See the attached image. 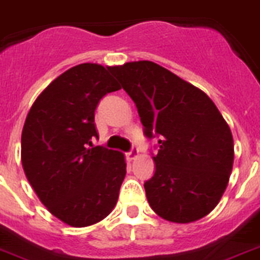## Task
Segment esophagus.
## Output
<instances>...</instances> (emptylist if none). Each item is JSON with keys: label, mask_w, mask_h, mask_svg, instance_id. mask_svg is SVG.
Wrapping results in <instances>:
<instances>
[{"label": "esophagus", "mask_w": 260, "mask_h": 260, "mask_svg": "<svg viewBox=\"0 0 260 260\" xmlns=\"http://www.w3.org/2000/svg\"><path fill=\"white\" fill-rule=\"evenodd\" d=\"M126 156H128V158H129V160H135V158L139 156V149H137L136 147H134L132 149L129 150V152H128V153H126Z\"/></svg>", "instance_id": "obj_1"}]
</instances>
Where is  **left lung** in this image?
Masks as SVG:
<instances>
[{
    "instance_id": "left-lung-1",
    "label": "left lung",
    "mask_w": 260,
    "mask_h": 260,
    "mask_svg": "<svg viewBox=\"0 0 260 260\" xmlns=\"http://www.w3.org/2000/svg\"><path fill=\"white\" fill-rule=\"evenodd\" d=\"M112 74L136 104L144 135L158 137L156 171L144 184L152 210L176 223L208 215L234 162L233 135L213 100L149 60L113 67Z\"/></svg>"
}]
</instances>
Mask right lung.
Segmentation results:
<instances>
[{"label": "right lung", "mask_w": 260, "mask_h": 260, "mask_svg": "<svg viewBox=\"0 0 260 260\" xmlns=\"http://www.w3.org/2000/svg\"><path fill=\"white\" fill-rule=\"evenodd\" d=\"M112 69L83 63L67 70L37 98L22 129L26 177L47 210L73 228L110 214L126 173L121 152L91 141L100 99L120 89Z\"/></svg>", "instance_id": "obj_1"}]
</instances>
